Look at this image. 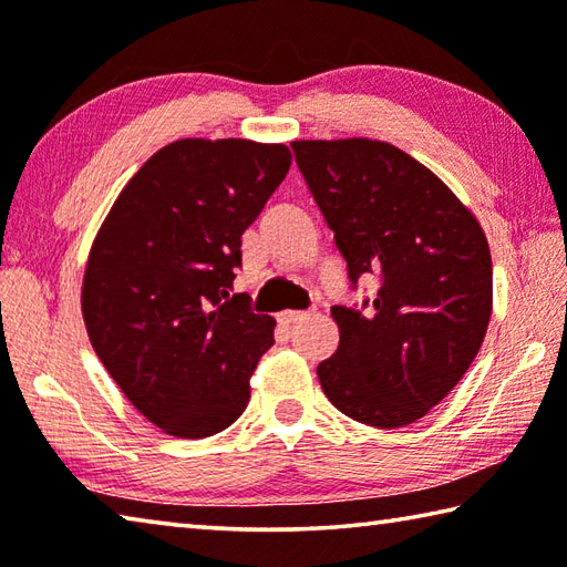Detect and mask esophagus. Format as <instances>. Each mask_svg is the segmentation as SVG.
Returning a JSON list of instances; mask_svg holds the SVG:
<instances>
[{
	"label": "esophagus",
	"mask_w": 567,
	"mask_h": 567,
	"mask_svg": "<svg viewBox=\"0 0 567 567\" xmlns=\"http://www.w3.org/2000/svg\"><path fill=\"white\" fill-rule=\"evenodd\" d=\"M306 316H309V313H303V311H281V313H278V323L286 326V329H291V326L301 323Z\"/></svg>",
	"instance_id": "esophagus-1"
}]
</instances>
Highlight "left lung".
Listing matches in <instances>:
<instances>
[{"mask_svg": "<svg viewBox=\"0 0 567 567\" xmlns=\"http://www.w3.org/2000/svg\"><path fill=\"white\" fill-rule=\"evenodd\" d=\"M291 146L351 281H381L365 313L331 309L341 341L319 363L326 399L375 429L415 423L481 351L493 313L488 238L471 208L399 146L363 136Z\"/></svg>", "mask_w": 567, "mask_h": 567, "instance_id": "left-lung-1", "label": "left lung"}]
</instances>
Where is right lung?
Instances as JSON below:
<instances>
[{"instance_id":"1","label":"right lung","mask_w":567,"mask_h":567,"mask_svg":"<svg viewBox=\"0 0 567 567\" xmlns=\"http://www.w3.org/2000/svg\"><path fill=\"white\" fill-rule=\"evenodd\" d=\"M291 166L286 144L178 138L116 196L89 248L82 316L134 409L176 439L221 433L251 399L271 316L234 291L241 234Z\"/></svg>"}]
</instances>
